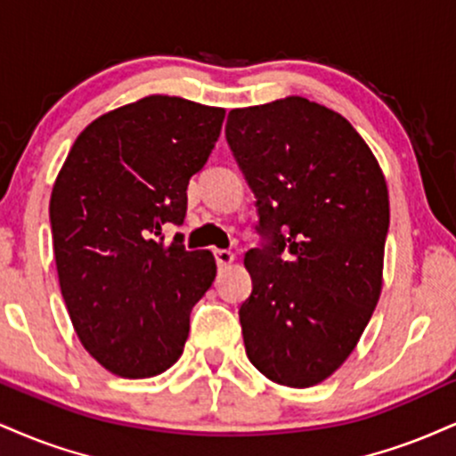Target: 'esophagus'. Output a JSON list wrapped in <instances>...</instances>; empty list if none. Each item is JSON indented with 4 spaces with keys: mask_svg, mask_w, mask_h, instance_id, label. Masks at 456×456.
Segmentation results:
<instances>
[{
    "mask_svg": "<svg viewBox=\"0 0 456 456\" xmlns=\"http://www.w3.org/2000/svg\"><path fill=\"white\" fill-rule=\"evenodd\" d=\"M214 259H216V265L221 267H227V265H232L233 263V252H229V250H223V248H218V250H214Z\"/></svg>",
    "mask_w": 456,
    "mask_h": 456,
    "instance_id": "34e87169",
    "label": "esophagus"
}]
</instances>
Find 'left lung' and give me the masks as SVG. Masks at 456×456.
Wrapping results in <instances>:
<instances>
[{
	"label": "left lung",
	"instance_id": "left-lung-1",
	"mask_svg": "<svg viewBox=\"0 0 456 456\" xmlns=\"http://www.w3.org/2000/svg\"><path fill=\"white\" fill-rule=\"evenodd\" d=\"M224 135L263 238L244 256L246 354L272 382L314 387L348 359L380 297L387 180L353 125L305 97L232 110Z\"/></svg>",
	"mask_w": 456,
	"mask_h": 456
}]
</instances>
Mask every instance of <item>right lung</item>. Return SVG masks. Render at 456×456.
Wrapping results in <instances>:
<instances>
[{"mask_svg": "<svg viewBox=\"0 0 456 456\" xmlns=\"http://www.w3.org/2000/svg\"><path fill=\"white\" fill-rule=\"evenodd\" d=\"M223 108L151 95L76 138L51 195L59 287L82 346L120 378L180 359L193 305L216 276L212 252L163 242L183 224L186 186L206 166Z\"/></svg>", "mask_w": 456, "mask_h": 456, "instance_id": "1", "label": "right lung"}]
</instances>
